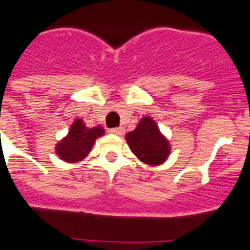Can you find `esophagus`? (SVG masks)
Masks as SVG:
<instances>
[{
    "instance_id": "34e87169",
    "label": "esophagus",
    "mask_w": 250,
    "mask_h": 250,
    "mask_svg": "<svg viewBox=\"0 0 250 250\" xmlns=\"http://www.w3.org/2000/svg\"><path fill=\"white\" fill-rule=\"evenodd\" d=\"M108 132L112 133V134H117V136H121V134H123V133H125V129H123L122 127H117V128H112V129H109Z\"/></svg>"
}]
</instances>
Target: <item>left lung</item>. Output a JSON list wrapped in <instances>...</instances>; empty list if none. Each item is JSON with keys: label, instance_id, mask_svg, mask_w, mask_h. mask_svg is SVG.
Instances as JSON below:
<instances>
[{"label": "left lung", "instance_id": "8db88e82", "mask_svg": "<svg viewBox=\"0 0 250 250\" xmlns=\"http://www.w3.org/2000/svg\"><path fill=\"white\" fill-rule=\"evenodd\" d=\"M125 139L133 154L146 164L159 165L169 157V143L150 117L142 118L136 129L128 133Z\"/></svg>", "mask_w": 250, "mask_h": 250}]
</instances>
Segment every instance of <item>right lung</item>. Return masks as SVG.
<instances>
[{"label":"right lung","instance_id":"right-lung-1","mask_svg":"<svg viewBox=\"0 0 250 250\" xmlns=\"http://www.w3.org/2000/svg\"><path fill=\"white\" fill-rule=\"evenodd\" d=\"M104 134V128L100 125L87 128L83 121L75 120L70 128L69 134L57 144V154L65 162H80L90 153L96 138Z\"/></svg>","mask_w":250,"mask_h":250}]
</instances>
